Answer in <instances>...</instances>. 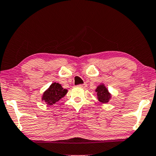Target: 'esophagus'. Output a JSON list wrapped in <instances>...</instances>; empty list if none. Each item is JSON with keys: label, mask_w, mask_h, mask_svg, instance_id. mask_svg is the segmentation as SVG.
Segmentation results:
<instances>
[{"label": "esophagus", "mask_w": 156, "mask_h": 156, "mask_svg": "<svg viewBox=\"0 0 156 156\" xmlns=\"http://www.w3.org/2000/svg\"><path fill=\"white\" fill-rule=\"evenodd\" d=\"M79 86H80V87H81V88H85L86 86H87V84H86V83H83V84H80V85H79Z\"/></svg>", "instance_id": "34e87169"}]
</instances>
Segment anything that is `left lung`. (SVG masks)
I'll return each instance as SVG.
<instances>
[{
  "label": "left lung",
  "mask_w": 156,
  "mask_h": 156,
  "mask_svg": "<svg viewBox=\"0 0 156 156\" xmlns=\"http://www.w3.org/2000/svg\"><path fill=\"white\" fill-rule=\"evenodd\" d=\"M95 93H97V98L98 101L101 104H106L108 103L109 100L112 98L111 93L109 91L108 88H107L104 83H100L99 85L97 86V88L95 90Z\"/></svg>",
  "instance_id": "1"
}]
</instances>
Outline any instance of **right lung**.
Returning <instances> with one entry per match:
<instances>
[{"label": "right lung", "instance_id": "add662e5", "mask_svg": "<svg viewBox=\"0 0 156 156\" xmlns=\"http://www.w3.org/2000/svg\"><path fill=\"white\" fill-rule=\"evenodd\" d=\"M68 90L62 87L61 84L58 83H52L49 87L43 93L41 98L42 101H44L48 106H51L55 103L61 100L65 97Z\"/></svg>", "mask_w": 156, "mask_h": 156}]
</instances>
